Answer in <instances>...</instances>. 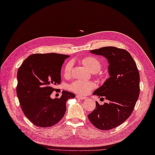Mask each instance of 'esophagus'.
<instances>
[{
  "label": "esophagus",
  "instance_id": "esophagus-1",
  "mask_svg": "<svg viewBox=\"0 0 155 155\" xmlns=\"http://www.w3.org/2000/svg\"><path fill=\"white\" fill-rule=\"evenodd\" d=\"M76 98H78V99H81V100H86V99L87 98V97L77 95V96H76Z\"/></svg>",
  "mask_w": 155,
  "mask_h": 155
}]
</instances>
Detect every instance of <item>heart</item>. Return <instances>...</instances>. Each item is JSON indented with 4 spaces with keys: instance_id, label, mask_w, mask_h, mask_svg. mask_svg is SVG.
Segmentation results:
<instances>
[{
    "instance_id": "heart-1",
    "label": "heart",
    "mask_w": 155,
    "mask_h": 155,
    "mask_svg": "<svg viewBox=\"0 0 155 155\" xmlns=\"http://www.w3.org/2000/svg\"><path fill=\"white\" fill-rule=\"evenodd\" d=\"M82 64L93 73H97L100 71L101 67L100 61L94 57H86L82 60ZM73 68V63L71 61L68 62L66 64L64 69V75L65 77H70ZM94 84L89 82L83 81H75L70 85V89L73 92L81 95H85L88 94L93 88Z\"/></svg>"
}]
</instances>
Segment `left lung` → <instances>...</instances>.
Here are the masks:
<instances>
[{"instance_id": "1", "label": "left lung", "mask_w": 155, "mask_h": 155, "mask_svg": "<svg viewBox=\"0 0 155 155\" xmlns=\"http://www.w3.org/2000/svg\"><path fill=\"white\" fill-rule=\"evenodd\" d=\"M91 54L102 55L108 62L107 78L93 94L105 96L108 103L100 105L88 115L90 122L101 130L118 127L132 113L140 93V75L136 63L128 51L114 47L90 50Z\"/></svg>"}]
</instances>
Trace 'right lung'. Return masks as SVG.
Here are the masks:
<instances>
[{
	"label": "right lung",
	"mask_w": 155,
	"mask_h": 155,
	"mask_svg": "<svg viewBox=\"0 0 155 155\" xmlns=\"http://www.w3.org/2000/svg\"><path fill=\"white\" fill-rule=\"evenodd\" d=\"M70 55L55 53L34 54L23 62L17 73L16 94L23 112L39 127H52L64 117L66 101L74 94L62 91L59 98L50 95L61 81V67Z\"/></svg>",
	"instance_id": "obj_1"
}]
</instances>
